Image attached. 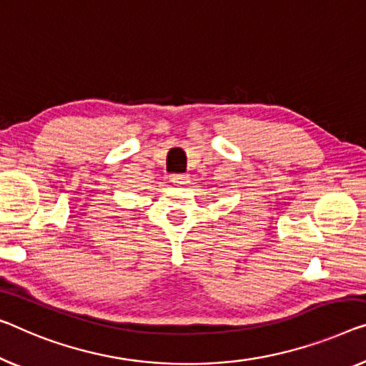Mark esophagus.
<instances>
[{
	"label": "esophagus",
	"mask_w": 366,
	"mask_h": 366,
	"mask_svg": "<svg viewBox=\"0 0 366 366\" xmlns=\"http://www.w3.org/2000/svg\"><path fill=\"white\" fill-rule=\"evenodd\" d=\"M171 181L174 185H185L189 182V177L184 176V174H174V176H171Z\"/></svg>",
	"instance_id": "esophagus-1"
}]
</instances>
